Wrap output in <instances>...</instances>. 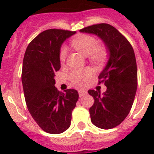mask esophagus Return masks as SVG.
Returning a JSON list of instances; mask_svg holds the SVG:
<instances>
[{
  "mask_svg": "<svg viewBox=\"0 0 154 154\" xmlns=\"http://www.w3.org/2000/svg\"><path fill=\"white\" fill-rule=\"evenodd\" d=\"M78 92L79 97H82V96H84V95H86L87 94V92L86 91H82V90H79Z\"/></svg>",
  "mask_w": 154,
  "mask_h": 154,
  "instance_id": "34e87169",
  "label": "esophagus"
}]
</instances>
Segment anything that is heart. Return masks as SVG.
<instances>
[{"instance_id": "obj_1", "label": "heart", "mask_w": 154, "mask_h": 154, "mask_svg": "<svg viewBox=\"0 0 154 154\" xmlns=\"http://www.w3.org/2000/svg\"><path fill=\"white\" fill-rule=\"evenodd\" d=\"M72 46L82 54L88 57L89 60L95 65H100L107 57V49L104 45H97V38L89 34H80L71 42ZM67 49L62 47L60 50V61H65ZM91 72L89 69H74L69 75V79L75 86H82L90 79Z\"/></svg>"}]
</instances>
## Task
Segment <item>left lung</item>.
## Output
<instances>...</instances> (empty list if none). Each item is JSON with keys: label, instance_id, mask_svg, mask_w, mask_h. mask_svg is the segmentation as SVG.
<instances>
[{"label": "left lung", "instance_id": "obj_1", "mask_svg": "<svg viewBox=\"0 0 154 154\" xmlns=\"http://www.w3.org/2000/svg\"><path fill=\"white\" fill-rule=\"evenodd\" d=\"M80 31L100 37L109 51L107 65L98 76V84L104 83L107 90L103 94L94 90L88 93L94 100L90 108L93 124L111 129L124 121L134 102L138 85L134 49L117 29L108 23L94 24Z\"/></svg>", "mask_w": 154, "mask_h": 154}]
</instances>
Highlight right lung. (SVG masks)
<instances>
[{
	"label": "right lung",
	"instance_id": "right-lung-1",
	"mask_svg": "<svg viewBox=\"0 0 154 154\" xmlns=\"http://www.w3.org/2000/svg\"><path fill=\"white\" fill-rule=\"evenodd\" d=\"M74 34L61 29L44 30L29 43L24 54L22 83L26 106L34 121L49 134L68 130L79 99L74 89L60 92L54 79L60 68L61 44Z\"/></svg>",
	"mask_w": 154,
	"mask_h": 154
}]
</instances>
